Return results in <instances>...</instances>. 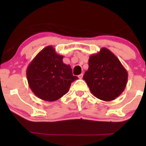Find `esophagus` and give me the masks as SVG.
I'll use <instances>...</instances> for the list:
<instances>
[{
	"label": "esophagus",
	"instance_id": "obj_1",
	"mask_svg": "<svg viewBox=\"0 0 146 146\" xmlns=\"http://www.w3.org/2000/svg\"><path fill=\"white\" fill-rule=\"evenodd\" d=\"M78 77L80 79H82L83 78V74H81L78 75Z\"/></svg>",
	"mask_w": 146,
	"mask_h": 146
}]
</instances>
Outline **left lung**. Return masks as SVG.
Returning <instances> with one entry per match:
<instances>
[{"mask_svg":"<svg viewBox=\"0 0 146 146\" xmlns=\"http://www.w3.org/2000/svg\"><path fill=\"white\" fill-rule=\"evenodd\" d=\"M88 70L83 76L91 93L97 98L111 101L126 86L128 74L114 54L106 48L91 55Z\"/></svg>","mask_w":146,"mask_h":146,"instance_id":"obj_1","label":"left lung"}]
</instances>
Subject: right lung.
<instances>
[{"label":"right lung","mask_w":146,"mask_h":146,"mask_svg":"<svg viewBox=\"0 0 146 146\" xmlns=\"http://www.w3.org/2000/svg\"><path fill=\"white\" fill-rule=\"evenodd\" d=\"M62 55L52 46H48L28 66L27 77L30 88L40 99L57 100L69 91L71 83L78 79L70 66L64 64Z\"/></svg>","instance_id":"right-lung-1"}]
</instances>
